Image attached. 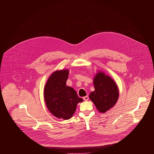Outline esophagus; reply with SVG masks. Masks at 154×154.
<instances>
[{
  "mask_svg": "<svg viewBox=\"0 0 154 154\" xmlns=\"http://www.w3.org/2000/svg\"><path fill=\"white\" fill-rule=\"evenodd\" d=\"M83 99L85 101H87V100H88V99H89V97H88V96H85L83 97Z\"/></svg>",
  "mask_w": 154,
  "mask_h": 154,
  "instance_id": "esophagus-1",
  "label": "esophagus"
}]
</instances>
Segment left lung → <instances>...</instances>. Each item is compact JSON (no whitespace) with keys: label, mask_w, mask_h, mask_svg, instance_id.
Instances as JSON below:
<instances>
[{"label":"left lung","mask_w":154,"mask_h":154,"mask_svg":"<svg viewBox=\"0 0 154 154\" xmlns=\"http://www.w3.org/2000/svg\"><path fill=\"white\" fill-rule=\"evenodd\" d=\"M95 91L89 95V99L100 112L104 113L117 102L119 91L115 81L110 76L99 72L94 79Z\"/></svg>","instance_id":"1"}]
</instances>
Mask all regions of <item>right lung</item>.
<instances>
[{"mask_svg":"<svg viewBox=\"0 0 154 154\" xmlns=\"http://www.w3.org/2000/svg\"><path fill=\"white\" fill-rule=\"evenodd\" d=\"M69 72L67 69L54 72L44 89V100L48 110L55 117L65 120L72 117L77 103L83 101L73 88L66 86Z\"/></svg>","mask_w":154,"mask_h":154,"instance_id":"obj_1","label":"right lung"}]
</instances>
